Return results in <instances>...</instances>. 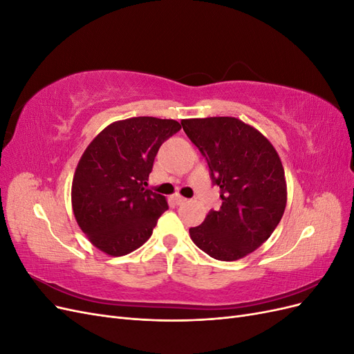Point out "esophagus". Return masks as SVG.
Here are the masks:
<instances>
[{
    "label": "esophagus",
    "mask_w": 354,
    "mask_h": 354,
    "mask_svg": "<svg viewBox=\"0 0 354 354\" xmlns=\"http://www.w3.org/2000/svg\"><path fill=\"white\" fill-rule=\"evenodd\" d=\"M174 202L177 203V205H181V203L187 202V199H186V198H183V196H180V195H176V196H174Z\"/></svg>",
    "instance_id": "esophagus-1"
}]
</instances>
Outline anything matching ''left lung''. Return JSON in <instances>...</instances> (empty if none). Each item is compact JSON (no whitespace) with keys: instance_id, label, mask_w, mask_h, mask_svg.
Instances as JSON below:
<instances>
[{"instance_id":"obj_1","label":"left lung","mask_w":354,"mask_h":354,"mask_svg":"<svg viewBox=\"0 0 354 354\" xmlns=\"http://www.w3.org/2000/svg\"><path fill=\"white\" fill-rule=\"evenodd\" d=\"M181 125L207 159L223 201L218 211H209L202 224L189 229L190 239L216 260L243 259L270 238L283 216L281 158L259 130L238 118H194Z\"/></svg>"}]
</instances>
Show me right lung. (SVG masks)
Returning a JSON list of instances; mask_svg holds the SVG:
<instances>
[{
	"mask_svg": "<svg viewBox=\"0 0 354 354\" xmlns=\"http://www.w3.org/2000/svg\"><path fill=\"white\" fill-rule=\"evenodd\" d=\"M174 120L137 116L115 121L93 138L75 169L72 209L81 230L102 252L121 257L152 236L165 196L145 189Z\"/></svg>",
	"mask_w": 354,
	"mask_h": 354,
	"instance_id": "right-lung-1",
	"label": "right lung"
}]
</instances>
